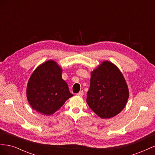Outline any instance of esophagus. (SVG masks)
<instances>
[{
	"instance_id": "1",
	"label": "esophagus",
	"mask_w": 155,
	"mask_h": 155,
	"mask_svg": "<svg viewBox=\"0 0 155 155\" xmlns=\"http://www.w3.org/2000/svg\"><path fill=\"white\" fill-rule=\"evenodd\" d=\"M83 91H80L79 92H78V94H77V95L78 96H83Z\"/></svg>"
}]
</instances>
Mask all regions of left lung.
Returning <instances> with one entry per match:
<instances>
[{
    "instance_id": "1",
    "label": "left lung",
    "mask_w": 155,
    "mask_h": 155,
    "mask_svg": "<svg viewBox=\"0 0 155 155\" xmlns=\"http://www.w3.org/2000/svg\"><path fill=\"white\" fill-rule=\"evenodd\" d=\"M129 96L127 84L114 64L104 61L91 72L87 103L101 118L118 114L125 108Z\"/></svg>"
}]
</instances>
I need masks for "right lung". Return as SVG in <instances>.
<instances>
[{
    "instance_id": "right-lung-1",
    "label": "right lung",
    "mask_w": 155,
    "mask_h": 155,
    "mask_svg": "<svg viewBox=\"0 0 155 155\" xmlns=\"http://www.w3.org/2000/svg\"><path fill=\"white\" fill-rule=\"evenodd\" d=\"M62 72L59 65L51 59L35 69L26 88L27 100L33 109L50 116L73 96L67 83L62 79Z\"/></svg>"
}]
</instances>
